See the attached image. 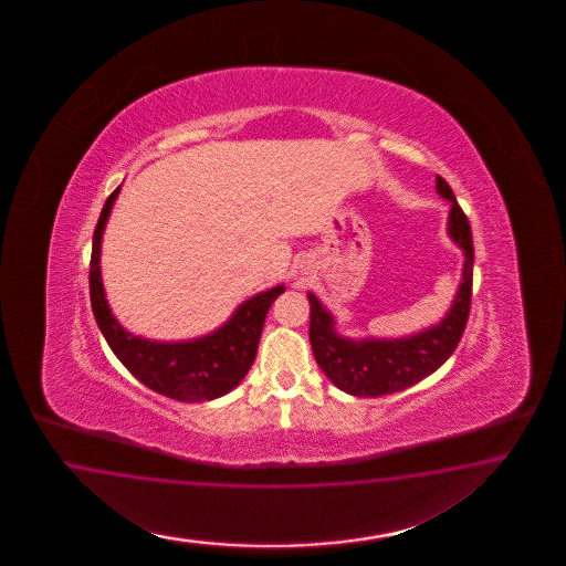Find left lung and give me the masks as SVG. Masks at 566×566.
<instances>
[{
    "label": "left lung",
    "mask_w": 566,
    "mask_h": 566,
    "mask_svg": "<svg viewBox=\"0 0 566 566\" xmlns=\"http://www.w3.org/2000/svg\"><path fill=\"white\" fill-rule=\"evenodd\" d=\"M436 189L448 199V232L464 251L463 282L442 324L400 340H348L334 332V319L308 292V340L317 365L340 390L360 398L392 395L433 374L463 338L473 294V237L463 209L442 176Z\"/></svg>",
    "instance_id": "1"
}]
</instances>
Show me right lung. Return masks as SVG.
<instances>
[{"label": "right lung", "mask_w": 566, "mask_h": 566, "mask_svg": "<svg viewBox=\"0 0 566 566\" xmlns=\"http://www.w3.org/2000/svg\"><path fill=\"white\" fill-rule=\"evenodd\" d=\"M118 192L120 187L107 197L103 206L99 222L93 232L91 251V307L103 338L122 360V365L157 395L182 402H203L228 395L249 374L258 355L265 315L275 298L286 289L275 286L272 291L249 298L237 308L226 326L199 340L151 343L128 334L107 307L99 272L103 228Z\"/></svg>", "instance_id": "obj_1"}]
</instances>
